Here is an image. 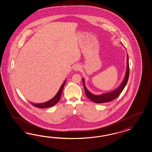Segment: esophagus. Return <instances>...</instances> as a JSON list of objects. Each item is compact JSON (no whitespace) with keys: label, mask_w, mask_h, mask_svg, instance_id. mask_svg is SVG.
<instances>
[{"label":"esophagus","mask_w":152,"mask_h":152,"mask_svg":"<svg viewBox=\"0 0 152 152\" xmlns=\"http://www.w3.org/2000/svg\"><path fill=\"white\" fill-rule=\"evenodd\" d=\"M73 69H74V70L75 71H79V70H81V66H80V65H78V64H76V65H75L74 66Z\"/></svg>","instance_id":"1"}]
</instances>
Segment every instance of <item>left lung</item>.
I'll return each mask as SVG.
<instances>
[{
	"label": "left lung",
	"mask_w": 152,
	"mask_h": 152,
	"mask_svg": "<svg viewBox=\"0 0 152 152\" xmlns=\"http://www.w3.org/2000/svg\"><path fill=\"white\" fill-rule=\"evenodd\" d=\"M128 58V54L127 53V66H126V71L124 79L122 82L121 84L119 86V87L116 89L114 90L113 91L107 93H104L100 95L93 94L91 92H89V91H88L86 87L84 84V79L82 78L86 94L91 100L97 104H101V103L112 101L118 97L121 93V91H123L124 88H125V86L128 81L129 76V64Z\"/></svg>",
	"instance_id": "1"
}]
</instances>
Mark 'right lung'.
Segmentation results:
<instances>
[{"instance_id":"right-lung-1","label":"right lung","mask_w":152,"mask_h":152,"mask_svg":"<svg viewBox=\"0 0 152 152\" xmlns=\"http://www.w3.org/2000/svg\"><path fill=\"white\" fill-rule=\"evenodd\" d=\"M66 81V80L64 81L63 84L61 85V88L59 89V91L58 92L57 94L55 95L54 98H52L50 100L47 101L46 102H44V103H41V104H33V103H31V102H29L31 103L33 106H34L35 107H38V108H47V107H50L54 106V105H56L57 103L59 100H60V99H61L62 91H63V88H64V85L65 84Z\"/></svg>"}]
</instances>
